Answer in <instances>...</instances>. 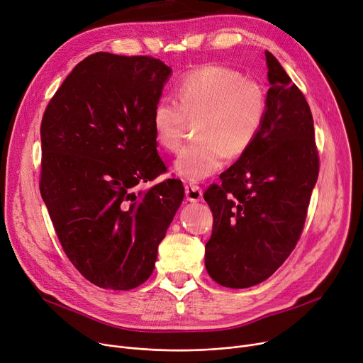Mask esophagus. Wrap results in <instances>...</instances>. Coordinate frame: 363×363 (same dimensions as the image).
<instances>
[{"label": "esophagus", "mask_w": 363, "mask_h": 363, "mask_svg": "<svg viewBox=\"0 0 363 363\" xmlns=\"http://www.w3.org/2000/svg\"><path fill=\"white\" fill-rule=\"evenodd\" d=\"M185 196H186V200L191 203H199L203 200V189H201V186L195 185V184H188V185H185Z\"/></svg>", "instance_id": "1"}]
</instances>
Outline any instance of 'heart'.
Segmentation results:
<instances>
[{
    "mask_svg": "<svg viewBox=\"0 0 363 363\" xmlns=\"http://www.w3.org/2000/svg\"><path fill=\"white\" fill-rule=\"evenodd\" d=\"M177 96L162 95L152 108L150 123L157 146L178 150L188 120H196L199 142L185 146L174 164L186 181H203L218 172L225 157L247 153L260 138L269 114L268 91L242 72L204 65L182 75Z\"/></svg>",
    "mask_w": 363,
    "mask_h": 363,
    "instance_id": "b5f03b06",
    "label": "heart"
}]
</instances>
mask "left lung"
Returning a JSON list of instances; mask_svg holds the SVG:
<instances>
[{
    "label": "left lung",
    "instance_id": "1",
    "mask_svg": "<svg viewBox=\"0 0 363 363\" xmlns=\"http://www.w3.org/2000/svg\"><path fill=\"white\" fill-rule=\"evenodd\" d=\"M269 114L247 153L211 184L206 268L220 285L249 288L268 279L298 243L320 159L310 106L281 63L265 52Z\"/></svg>",
    "mask_w": 363,
    "mask_h": 363
}]
</instances>
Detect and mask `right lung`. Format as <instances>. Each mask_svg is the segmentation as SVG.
I'll use <instances>...</instances> for the list:
<instances>
[{
  "mask_svg": "<svg viewBox=\"0 0 363 363\" xmlns=\"http://www.w3.org/2000/svg\"><path fill=\"white\" fill-rule=\"evenodd\" d=\"M171 68L153 56L98 52L81 60L40 125V194L56 236L94 285L125 291L153 272L184 185L164 179L152 108Z\"/></svg>",
  "mask_w": 363,
  "mask_h": 363,
  "instance_id": "1",
  "label": "right lung"
}]
</instances>
